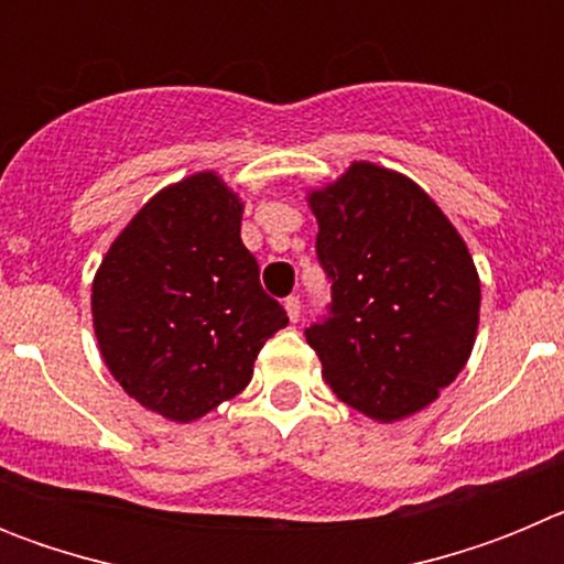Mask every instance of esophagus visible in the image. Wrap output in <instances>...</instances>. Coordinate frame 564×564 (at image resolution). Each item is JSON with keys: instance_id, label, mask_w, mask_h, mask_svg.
Returning a JSON list of instances; mask_svg holds the SVG:
<instances>
[{"instance_id": "34e87169", "label": "esophagus", "mask_w": 564, "mask_h": 564, "mask_svg": "<svg viewBox=\"0 0 564 564\" xmlns=\"http://www.w3.org/2000/svg\"><path fill=\"white\" fill-rule=\"evenodd\" d=\"M285 311H288V318H291V322H299V316H302V305H299V296H288L285 299Z\"/></svg>"}]
</instances>
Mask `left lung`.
<instances>
[{
    "instance_id": "obj_1",
    "label": "left lung",
    "mask_w": 564,
    "mask_h": 564,
    "mask_svg": "<svg viewBox=\"0 0 564 564\" xmlns=\"http://www.w3.org/2000/svg\"><path fill=\"white\" fill-rule=\"evenodd\" d=\"M330 318L305 330L322 378L378 423L426 410L475 350L480 276L466 239L412 177L352 161L307 192Z\"/></svg>"
}]
</instances>
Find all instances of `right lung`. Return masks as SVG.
Here are the masks:
<instances>
[{"label": "right lung", "mask_w": 564, "mask_h": 564, "mask_svg": "<svg viewBox=\"0 0 564 564\" xmlns=\"http://www.w3.org/2000/svg\"><path fill=\"white\" fill-rule=\"evenodd\" d=\"M246 203L214 169L149 197L93 279V327L109 376L143 410L200 421L246 390L288 313L242 246Z\"/></svg>", "instance_id": "1"}]
</instances>
